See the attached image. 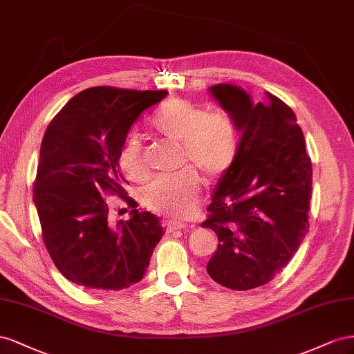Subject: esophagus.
I'll list each match as a JSON object with an SVG mask.
<instances>
[{
    "instance_id": "esophagus-1",
    "label": "esophagus",
    "mask_w": 354,
    "mask_h": 354,
    "mask_svg": "<svg viewBox=\"0 0 354 354\" xmlns=\"http://www.w3.org/2000/svg\"><path fill=\"white\" fill-rule=\"evenodd\" d=\"M165 225L167 228V233H175V231H178V230L185 228V224H183V222H176V221H167Z\"/></svg>"
}]
</instances>
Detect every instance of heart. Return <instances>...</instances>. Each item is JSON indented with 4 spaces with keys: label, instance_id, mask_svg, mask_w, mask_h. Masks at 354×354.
Here are the masks:
<instances>
[{
    "label": "heart",
    "instance_id": "obj_1",
    "mask_svg": "<svg viewBox=\"0 0 354 354\" xmlns=\"http://www.w3.org/2000/svg\"><path fill=\"white\" fill-rule=\"evenodd\" d=\"M157 133L183 145V163H191L207 180L221 178L234 163L239 130L227 109L207 111L191 100L171 97L160 105L149 121ZM120 169L130 179L147 176L142 145L138 136H129L118 153ZM201 180L197 171L187 169L174 176H160L142 191L144 205L156 214L187 218L197 207Z\"/></svg>",
    "mask_w": 354,
    "mask_h": 354
}]
</instances>
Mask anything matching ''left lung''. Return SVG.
Masks as SVG:
<instances>
[{"label":"left lung","mask_w":354,"mask_h":354,"mask_svg":"<svg viewBox=\"0 0 354 354\" xmlns=\"http://www.w3.org/2000/svg\"><path fill=\"white\" fill-rule=\"evenodd\" d=\"M209 93L234 117L241 136L201 224L219 241L206 270L216 283L248 290L274 279L308 233L311 160L294 111L277 96L267 92L255 104L246 90L225 83Z\"/></svg>","instance_id":"obj_1"}]
</instances>
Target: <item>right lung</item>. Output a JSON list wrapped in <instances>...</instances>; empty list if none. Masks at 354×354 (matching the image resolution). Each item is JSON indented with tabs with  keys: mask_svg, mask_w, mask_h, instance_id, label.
Returning a JSON list of instances; mask_svg holds the SVG:
<instances>
[{
	"mask_svg": "<svg viewBox=\"0 0 354 354\" xmlns=\"http://www.w3.org/2000/svg\"><path fill=\"white\" fill-rule=\"evenodd\" d=\"M166 90L90 87L50 121L34 184L43 240L55 266L75 285L121 290L145 276L163 236L158 216L132 206L130 219L109 221L105 197H124L118 153L130 127Z\"/></svg>",
	"mask_w": 354,
	"mask_h": 354,
	"instance_id": "add662e5",
	"label": "right lung"
}]
</instances>
